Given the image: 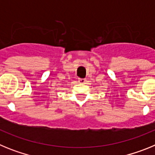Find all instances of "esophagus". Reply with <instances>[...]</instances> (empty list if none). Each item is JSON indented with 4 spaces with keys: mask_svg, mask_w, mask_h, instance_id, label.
Masks as SVG:
<instances>
[{
    "mask_svg": "<svg viewBox=\"0 0 155 155\" xmlns=\"http://www.w3.org/2000/svg\"><path fill=\"white\" fill-rule=\"evenodd\" d=\"M78 81L80 82L81 84H84L86 81V79L85 78H79Z\"/></svg>",
    "mask_w": 155,
    "mask_h": 155,
    "instance_id": "1",
    "label": "esophagus"
}]
</instances>
